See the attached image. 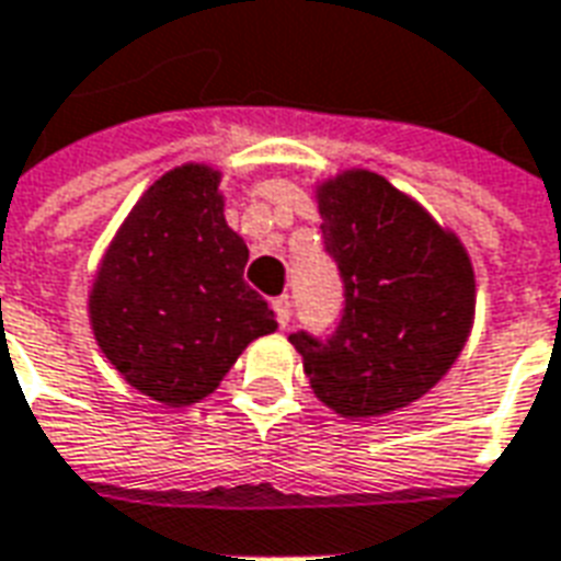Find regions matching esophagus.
Listing matches in <instances>:
<instances>
[{
    "mask_svg": "<svg viewBox=\"0 0 561 561\" xmlns=\"http://www.w3.org/2000/svg\"><path fill=\"white\" fill-rule=\"evenodd\" d=\"M273 312H276L279 327H288V323H291V297H288V294L276 297V300H273Z\"/></svg>",
    "mask_w": 561,
    "mask_h": 561,
    "instance_id": "obj_1",
    "label": "esophagus"
}]
</instances>
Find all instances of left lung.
<instances>
[{
    "instance_id": "1",
    "label": "left lung",
    "mask_w": 561,
    "mask_h": 561,
    "mask_svg": "<svg viewBox=\"0 0 561 561\" xmlns=\"http://www.w3.org/2000/svg\"><path fill=\"white\" fill-rule=\"evenodd\" d=\"M318 207L344 309L327 339L291 333L309 383L347 419L408 408L449 371L470 335V255L375 172L354 169L321 184Z\"/></svg>"
}]
</instances>
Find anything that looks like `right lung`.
<instances>
[{"mask_svg": "<svg viewBox=\"0 0 561 561\" xmlns=\"http://www.w3.org/2000/svg\"><path fill=\"white\" fill-rule=\"evenodd\" d=\"M219 172L190 163L148 186L106 249L89 297L94 339L124 380L169 408L207 398L243 347L276 330L243 282Z\"/></svg>", "mask_w": 561, "mask_h": 561, "instance_id": "right-lung-1", "label": "right lung"}]
</instances>
